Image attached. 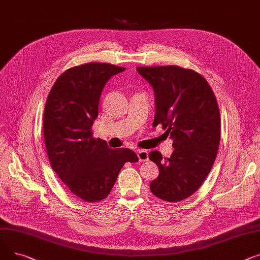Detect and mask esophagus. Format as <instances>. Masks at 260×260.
Segmentation results:
<instances>
[{
    "label": "esophagus",
    "mask_w": 260,
    "mask_h": 260,
    "mask_svg": "<svg viewBox=\"0 0 260 260\" xmlns=\"http://www.w3.org/2000/svg\"><path fill=\"white\" fill-rule=\"evenodd\" d=\"M137 157L140 161H146L149 159V153L146 150H137Z\"/></svg>",
    "instance_id": "34e87169"
}]
</instances>
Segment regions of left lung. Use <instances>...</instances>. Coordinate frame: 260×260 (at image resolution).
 <instances>
[{"mask_svg":"<svg viewBox=\"0 0 260 260\" xmlns=\"http://www.w3.org/2000/svg\"><path fill=\"white\" fill-rule=\"evenodd\" d=\"M153 87L155 117L173 140L170 157L152 151L159 175L150 190L166 202L184 201L196 192L215 161L220 141V114L214 92L203 75L178 66L136 68Z\"/></svg>","mask_w":260,"mask_h":260,"instance_id":"1","label":"left lung"}]
</instances>
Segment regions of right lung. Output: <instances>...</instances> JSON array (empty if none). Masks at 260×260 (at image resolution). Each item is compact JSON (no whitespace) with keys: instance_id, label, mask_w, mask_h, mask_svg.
I'll use <instances>...</instances> for the list:
<instances>
[{"instance_id":"right-lung-1","label":"right lung","mask_w":260,"mask_h":260,"mask_svg":"<svg viewBox=\"0 0 260 260\" xmlns=\"http://www.w3.org/2000/svg\"><path fill=\"white\" fill-rule=\"evenodd\" d=\"M125 69L107 63L72 67L58 76L46 101L43 131L50 165L70 192L88 203L105 200L121 167L139 160L130 149H110L91 130L106 83Z\"/></svg>"}]
</instances>
